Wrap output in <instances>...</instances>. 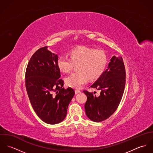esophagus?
<instances>
[{
    "label": "esophagus",
    "mask_w": 153,
    "mask_h": 153,
    "mask_svg": "<svg viewBox=\"0 0 153 153\" xmlns=\"http://www.w3.org/2000/svg\"><path fill=\"white\" fill-rule=\"evenodd\" d=\"M75 94H79V93L81 92V91L79 90H78V89H75Z\"/></svg>",
    "instance_id": "34e87169"
}]
</instances>
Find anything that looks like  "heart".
Listing matches in <instances>:
<instances>
[{
	"mask_svg": "<svg viewBox=\"0 0 153 153\" xmlns=\"http://www.w3.org/2000/svg\"><path fill=\"white\" fill-rule=\"evenodd\" d=\"M70 57L61 55L57 61L59 69L65 73H69L75 65H77L78 72L65 78L67 86L80 88L86 84L89 79L95 80L103 74L107 64V58L102 50L87 46H79L70 52Z\"/></svg>",
	"mask_w": 153,
	"mask_h": 153,
	"instance_id": "heart-1",
	"label": "heart"
}]
</instances>
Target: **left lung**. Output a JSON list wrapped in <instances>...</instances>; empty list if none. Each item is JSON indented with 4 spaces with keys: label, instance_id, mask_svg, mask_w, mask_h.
Returning a JSON list of instances; mask_svg holds the SVG:
<instances>
[{
    "label": "left lung",
    "instance_id": "left-lung-1",
    "mask_svg": "<svg viewBox=\"0 0 153 153\" xmlns=\"http://www.w3.org/2000/svg\"><path fill=\"white\" fill-rule=\"evenodd\" d=\"M126 69L122 57L114 56L107 69L91 87L100 90L98 97L87 90L85 104L88 117L94 122H101L108 118L117 109L122 99L126 85Z\"/></svg>",
    "mask_w": 153,
    "mask_h": 153
}]
</instances>
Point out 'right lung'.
I'll return each instance as SVG.
<instances>
[{
  "instance_id": "right-lung-1",
  "label": "right lung",
  "mask_w": 153,
  "mask_h": 153,
  "mask_svg": "<svg viewBox=\"0 0 153 153\" xmlns=\"http://www.w3.org/2000/svg\"><path fill=\"white\" fill-rule=\"evenodd\" d=\"M58 59L47 46L41 48L30 58L25 73V85L32 108L49 124H58L65 119L75 94L72 88H63Z\"/></svg>"
}]
</instances>
